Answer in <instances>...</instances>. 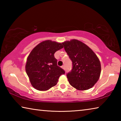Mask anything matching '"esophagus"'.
I'll use <instances>...</instances> for the list:
<instances>
[{
	"mask_svg": "<svg viewBox=\"0 0 121 121\" xmlns=\"http://www.w3.org/2000/svg\"><path fill=\"white\" fill-rule=\"evenodd\" d=\"M61 68H62L63 69H64V70L65 69V67L64 65H62V66H61Z\"/></svg>",
	"mask_w": 121,
	"mask_h": 121,
	"instance_id": "34e87169",
	"label": "esophagus"
}]
</instances>
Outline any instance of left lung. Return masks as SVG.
Here are the masks:
<instances>
[{"mask_svg":"<svg viewBox=\"0 0 121 121\" xmlns=\"http://www.w3.org/2000/svg\"><path fill=\"white\" fill-rule=\"evenodd\" d=\"M73 62V69L67 75L70 84L78 90L92 87L99 79L101 64L95 53L85 44L77 39L62 43Z\"/></svg>","mask_w":121,"mask_h":121,"instance_id":"obj_1","label":"left lung"}]
</instances>
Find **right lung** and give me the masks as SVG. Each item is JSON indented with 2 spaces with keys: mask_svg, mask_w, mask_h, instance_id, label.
<instances>
[{
  "mask_svg": "<svg viewBox=\"0 0 121 121\" xmlns=\"http://www.w3.org/2000/svg\"><path fill=\"white\" fill-rule=\"evenodd\" d=\"M63 46L61 43L47 40L40 43L30 53L26 64V73L35 89L46 91L56 85L65 70L57 65L54 53Z\"/></svg>",
  "mask_w": 121,
  "mask_h": 121,
  "instance_id": "obj_1",
  "label": "right lung"
}]
</instances>
